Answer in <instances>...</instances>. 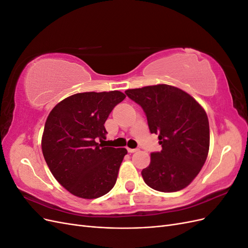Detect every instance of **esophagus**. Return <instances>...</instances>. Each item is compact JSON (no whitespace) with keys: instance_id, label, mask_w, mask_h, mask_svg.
Here are the masks:
<instances>
[{"instance_id":"esophagus-1","label":"esophagus","mask_w":248,"mask_h":248,"mask_svg":"<svg viewBox=\"0 0 248 248\" xmlns=\"http://www.w3.org/2000/svg\"><path fill=\"white\" fill-rule=\"evenodd\" d=\"M139 148H136V149H130V148H127V151H128L129 153H134V152H137V151H139Z\"/></svg>"}]
</instances>
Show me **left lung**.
I'll return each instance as SVG.
<instances>
[{
  "mask_svg": "<svg viewBox=\"0 0 248 248\" xmlns=\"http://www.w3.org/2000/svg\"><path fill=\"white\" fill-rule=\"evenodd\" d=\"M145 111L150 132L158 134L160 152L141 170L145 183L161 192L188 186L207 159L210 130L206 111L189 94L169 85L126 90Z\"/></svg>",
  "mask_w": 248,
  "mask_h": 248,
  "instance_id": "1",
  "label": "left lung"
}]
</instances>
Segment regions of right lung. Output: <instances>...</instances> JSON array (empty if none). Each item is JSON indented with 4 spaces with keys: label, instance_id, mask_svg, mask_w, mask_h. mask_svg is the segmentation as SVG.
<instances>
[{
    "label": "right lung",
    "instance_id": "right-lung-1",
    "mask_svg": "<svg viewBox=\"0 0 248 248\" xmlns=\"http://www.w3.org/2000/svg\"><path fill=\"white\" fill-rule=\"evenodd\" d=\"M125 97L120 91L78 93L49 112L42 153L51 174L73 196L97 199L115 186L127 150L103 145L104 123Z\"/></svg>",
    "mask_w": 248,
    "mask_h": 248
}]
</instances>
